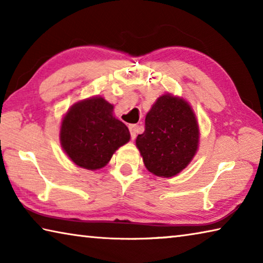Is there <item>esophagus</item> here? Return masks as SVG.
I'll return each instance as SVG.
<instances>
[{"label":"esophagus","instance_id":"obj_1","mask_svg":"<svg viewBox=\"0 0 263 263\" xmlns=\"http://www.w3.org/2000/svg\"><path fill=\"white\" fill-rule=\"evenodd\" d=\"M128 130H130L131 133V139H135L138 132V125H136V124H130L128 125Z\"/></svg>","mask_w":263,"mask_h":263}]
</instances>
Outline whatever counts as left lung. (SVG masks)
<instances>
[{
  "label": "left lung",
  "mask_w": 263,
  "mask_h": 263,
  "mask_svg": "<svg viewBox=\"0 0 263 263\" xmlns=\"http://www.w3.org/2000/svg\"><path fill=\"white\" fill-rule=\"evenodd\" d=\"M198 123L188 102L160 96L146 115L145 131L136 145L152 174L172 177L188 166L198 149Z\"/></svg>",
  "instance_id": "obj_1"
}]
</instances>
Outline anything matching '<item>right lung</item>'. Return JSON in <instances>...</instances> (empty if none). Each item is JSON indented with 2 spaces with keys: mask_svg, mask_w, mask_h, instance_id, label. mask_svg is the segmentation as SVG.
<instances>
[{
  "mask_svg": "<svg viewBox=\"0 0 263 263\" xmlns=\"http://www.w3.org/2000/svg\"><path fill=\"white\" fill-rule=\"evenodd\" d=\"M130 137L127 126L114 116V105L101 96L70 106L60 127L62 149L77 166L89 171L103 168Z\"/></svg>",
  "mask_w": 263,
  "mask_h": 263,
  "instance_id": "add662e5",
  "label": "right lung"
}]
</instances>
